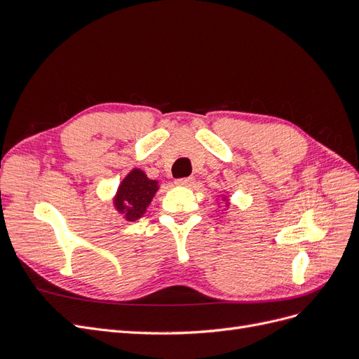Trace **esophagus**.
<instances>
[{"instance_id":"esophagus-1","label":"esophagus","mask_w":359,"mask_h":359,"mask_svg":"<svg viewBox=\"0 0 359 359\" xmlns=\"http://www.w3.org/2000/svg\"><path fill=\"white\" fill-rule=\"evenodd\" d=\"M177 186H181V187H190L194 184V178L193 177H189V178H178L175 181Z\"/></svg>"}]
</instances>
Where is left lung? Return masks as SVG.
<instances>
[{
    "mask_svg": "<svg viewBox=\"0 0 359 359\" xmlns=\"http://www.w3.org/2000/svg\"><path fill=\"white\" fill-rule=\"evenodd\" d=\"M224 201H226V199H224ZM226 205H229V203H226Z\"/></svg>",
    "mask_w": 359,
    "mask_h": 359,
    "instance_id": "1",
    "label": "left lung"
}]
</instances>
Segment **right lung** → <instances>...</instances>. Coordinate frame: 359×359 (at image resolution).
Here are the masks:
<instances>
[{"label":"right lung","mask_w":359,"mask_h":359,"mask_svg":"<svg viewBox=\"0 0 359 359\" xmlns=\"http://www.w3.org/2000/svg\"><path fill=\"white\" fill-rule=\"evenodd\" d=\"M157 190L156 180H149L144 170L133 169L119 184L114 205L126 220L135 222L145 214Z\"/></svg>","instance_id":"add662e5"}]
</instances>
